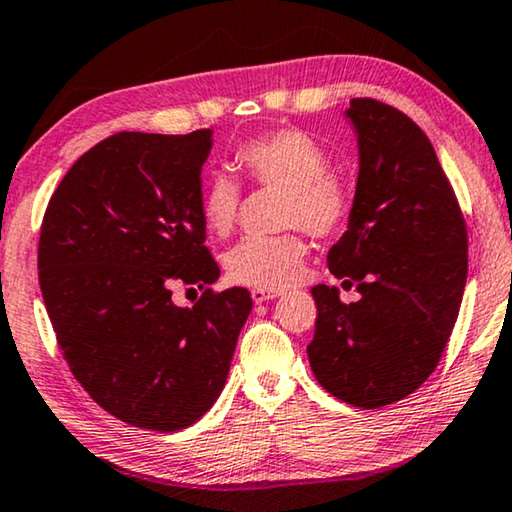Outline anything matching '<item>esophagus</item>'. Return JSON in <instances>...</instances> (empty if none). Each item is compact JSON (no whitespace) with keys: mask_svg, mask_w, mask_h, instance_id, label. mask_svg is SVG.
<instances>
[{"mask_svg":"<svg viewBox=\"0 0 512 512\" xmlns=\"http://www.w3.org/2000/svg\"><path fill=\"white\" fill-rule=\"evenodd\" d=\"M281 290H263V288H254L251 290V300L256 304H263L265 300H272V297H279Z\"/></svg>","mask_w":512,"mask_h":512,"instance_id":"34e87169","label":"esophagus"}]
</instances>
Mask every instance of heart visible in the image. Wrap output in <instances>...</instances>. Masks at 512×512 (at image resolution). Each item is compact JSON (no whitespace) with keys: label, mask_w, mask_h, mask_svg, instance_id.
Segmentation results:
<instances>
[{"label":"heart","mask_w":512,"mask_h":512,"mask_svg":"<svg viewBox=\"0 0 512 512\" xmlns=\"http://www.w3.org/2000/svg\"><path fill=\"white\" fill-rule=\"evenodd\" d=\"M235 164L251 185L283 192L279 224L300 226L327 240L350 222V185L329 171V157L309 132L277 128L247 139L235 151ZM201 217L210 233L226 238L240 217L242 190L231 176L215 174L201 190ZM300 229L247 238L224 258L229 279L249 288L281 290L302 279L306 240Z\"/></svg>","instance_id":"obj_1"}]
</instances>
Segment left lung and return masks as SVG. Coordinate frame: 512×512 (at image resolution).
I'll return each mask as SVG.
<instances>
[{"label":"left lung","mask_w":512,"mask_h":512,"mask_svg":"<svg viewBox=\"0 0 512 512\" xmlns=\"http://www.w3.org/2000/svg\"><path fill=\"white\" fill-rule=\"evenodd\" d=\"M359 178L350 226L329 249V270L357 286L345 304L311 288L318 318L306 345L332 396L377 410L435 371L458 320L467 281V224L430 139L387 102L352 98Z\"/></svg>","instance_id":"1"}]
</instances>
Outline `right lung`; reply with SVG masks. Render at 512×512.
<instances>
[{"mask_svg":"<svg viewBox=\"0 0 512 512\" xmlns=\"http://www.w3.org/2000/svg\"><path fill=\"white\" fill-rule=\"evenodd\" d=\"M210 135L116 132L70 167L43 215L38 283L70 373L137 428L183 430L210 410L251 311L247 288H210ZM176 280L204 288L192 310L170 302Z\"/></svg>","mask_w":512,"mask_h":512,"instance_id":"right-lung-1","label":"right lung"}]
</instances>
